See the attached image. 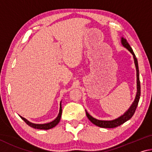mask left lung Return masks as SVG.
<instances>
[{"label": "left lung", "instance_id": "8db88e82", "mask_svg": "<svg viewBox=\"0 0 152 152\" xmlns=\"http://www.w3.org/2000/svg\"><path fill=\"white\" fill-rule=\"evenodd\" d=\"M121 42L122 44L123 45L125 48H126L127 50L130 51L131 53H132L133 56V58H134V61L136 67V71H137V94H136L135 99L134 102H133L132 106L130 107L129 109H128L127 112L125 113V114H123L122 116L120 117L117 118V119L112 121H101L94 119V118L92 117V116L90 115L88 112L86 111V116L88 118V119L91 121L95 125L98 126V127H102V128H115L117 127L118 126H120L122 125L123 123L129 120L131 118L133 117V115H134L135 112V110L137 109V104L139 101H140V94H141V86H140V74H139V67H138V63H137V60L136 58V56L135 55L134 52L132 50V48H131L129 44L127 43V40L124 38H121Z\"/></svg>", "mask_w": 152, "mask_h": 152}]
</instances>
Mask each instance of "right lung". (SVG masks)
Returning <instances> with one entry per match:
<instances>
[{
  "label": "right lung",
  "instance_id": "obj_1",
  "mask_svg": "<svg viewBox=\"0 0 152 152\" xmlns=\"http://www.w3.org/2000/svg\"><path fill=\"white\" fill-rule=\"evenodd\" d=\"M61 113H62V109H61V104L60 102V112H59V114L58 115V117H56V119L55 120H53V121H51L50 123H45V124H35V123H32L29 121H28L27 119H25V118L21 117V119L27 123V124L34 129H44V130H47V129H51L53 127H54L55 126L57 125L58 124V123L60 122V120L61 119Z\"/></svg>",
  "mask_w": 152,
  "mask_h": 152
}]
</instances>
